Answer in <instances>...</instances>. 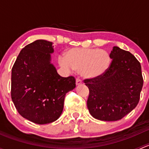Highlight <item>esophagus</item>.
<instances>
[{"label":"esophagus","instance_id":"obj_1","mask_svg":"<svg viewBox=\"0 0 149 149\" xmlns=\"http://www.w3.org/2000/svg\"><path fill=\"white\" fill-rule=\"evenodd\" d=\"M76 84L77 86H79V85H81V84H82V81L81 80V79H76Z\"/></svg>","mask_w":149,"mask_h":149}]
</instances>
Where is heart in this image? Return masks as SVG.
Instances as JSON below:
<instances>
[{
	"label": "heart",
	"mask_w": 149,
	"mask_h": 149,
	"mask_svg": "<svg viewBox=\"0 0 149 149\" xmlns=\"http://www.w3.org/2000/svg\"><path fill=\"white\" fill-rule=\"evenodd\" d=\"M61 67L68 71L78 70L84 79H96L104 74L111 64V57L104 49L72 47L59 58Z\"/></svg>",
	"instance_id": "obj_1"
}]
</instances>
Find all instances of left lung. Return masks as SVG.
<instances>
[{
    "instance_id": "8db88e82",
    "label": "left lung",
    "mask_w": 149,
    "mask_h": 149,
    "mask_svg": "<svg viewBox=\"0 0 149 149\" xmlns=\"http://www.w3.org/2000/svg\"><path fill=\"white\" fill-rule=\"evenodd\" d=\"M107 71L96 79H86L89 89L87 107L93 118L116 121L131 112L139 103L143 80L141 66L128 51L113 47Z\"/></svg>"
}]
</instances>
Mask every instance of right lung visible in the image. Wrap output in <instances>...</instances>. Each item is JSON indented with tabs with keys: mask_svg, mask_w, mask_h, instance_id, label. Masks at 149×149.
<instances>
[{
	"mask_svg": "<svg viewBox=\"0 0 149 149\" xmlns=\"http://www.w3.org/2000/svg\"><path fill=\"white\" fill-rule=\"evenodd\" d=\"M52 42L38 40L25 46L11 70V99L19 113L36 124L57 120L66 93L76 87L73 76L61 77L51 63Z\"/></svg>",
	"mask_w": 149,
	"mask_h": 149,
	"instance_id": "add662e5",
	"label": "right lung"
}]
</instances>
